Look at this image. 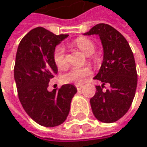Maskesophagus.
<instances>
[{"label": "esophagus", "mask_w": 147, "mask_h": 147, "mask_svg": "<svg viewBox=\"0 0 147 147\" xmlns=\"http://www.w3.org/2000/svg\"><path fill=\"white\" fill-rule=\"evenodd\" d=\"M76 88H77V90H80L82 88V85H80V84H76Z\"/></svg>", "instance_id": "obj_1"}]
</instances>
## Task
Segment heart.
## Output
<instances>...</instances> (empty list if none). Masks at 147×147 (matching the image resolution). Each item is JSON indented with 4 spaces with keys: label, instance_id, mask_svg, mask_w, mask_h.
I'll use <instances>...</instances> for the list:
<instances>
[{
    "label": "heart",
    "instance_id": "obj_1",
    "mask_svg": "<svg viewBox=\"0 0 147 147\" xmlns=\"http://www.w3.org/2000/svg\"><path fill=\"white\" fill-rule=\"evenodd\" d=\"M72 44L77 47L85 54H92L95 49V45L92 40L87 37H78ZM53 61L59 69H65L67 66L65 48L63 45H58L53 51ZM91 74L88 67H72L62 76V81L65 83L82 84Z\"/></svg>",
    "mask_w": 147,
    "mask_h": 147
}]
</instances>
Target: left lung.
<instances>
[{"mask_svg": "<svg viewBox=\"0 0 147 147\" xmlns=\"http://www.w3.org/2000/svg\"><path fill=\"white\" fill-rule=\"evenodd\" d=\"M84 35H98L104 49L102 65L94 77L103 84L96 86V93L90 99L92 111L99 121L114 123L127 113L136 91L137 72L132 50L125 37L106 24H96ZM105 83L110 84V88L103 91Z\"/></svg>", "mask_w": 147, "mask_h": 147, "instance_id": "left-lung-1", "label": "left lung"}]
</instances>
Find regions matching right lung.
Returning a JSON list of instances; mask_svg holds the SVG:
<instances>
[{"label": "right lung", "mask_w": 147, "mask_h": 147, "mask_svg": "<svg viewBox=\"0 0 147 147\" xmlns=\"http://www.w3.org/2000/svg\"><path fill=\"white\" fill-rule=\"evenodd\" d=\"M67 36L37 27L23 37L17 50L14 79L18 99L26 113L44 127H55L65 121L77 91L72 84L47 91L48 82L58 73L53 51Z\"/></svg>", "instance_id": "right-lung-1"}]
</instances>
